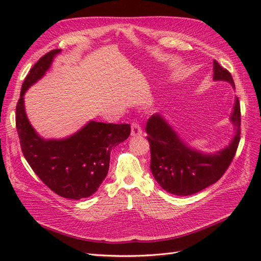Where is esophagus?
Listing matches in <instances>:
<instances>
[{
	"mask_svg": "<svg viewBox=\"0 0 261 261\" xmlns=\"http://www.w3.org/2000/svg\"><path fill=\"white\" fill-rule=\"evenodd\" d=\"M143 134V129H141L140 125L138 123H133L132 124V130H130V135L132 136H140Z\"/></svg>",
	"mask_w": 261,
	"mask_h": 261,
	"instance_id": "obj_1",
	"label": "esophagus"
}]
</instances>
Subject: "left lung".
<instances>
[{"label":"left lung","instance_id":"left-lung-1","mask_svg":"<svg viewBox=\"0 0 261 261\" xmlns=\"http://www.w3.org/2000/svg\"><path fill=\"white\" fill-rule=\"evenodd\" d=\"M213 81L226 82L235 88L232 75L217 61H213ZM230 120L235 129L231 143L217 152L204 153L188 146L160 113L150 117L146 126L151 153L150 170L158 184L170 194L188 196L219 180L231 164L240 143L241 107L238 97Z\"/></svg>","mask_w":261,"mask_h":261}]
</instances>
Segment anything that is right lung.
Segmentation results:
<instances>
[{"label": "right lung", "mask_w": 261, "mask_h": 261, "mask_svg": "<svg viewBox=\"0 0 261 261\" xmlns=\"http://www.w3.org/2000/svg\"><path fill=\"white\" fill-rule=\"evenodd\" d=\"M61 50L46 53L30 69L22 83L16 106V128L27 162L51 191L68 199L87 198L106 178L112 149L127 139L129 124L87 123L77 133L62 139H45L30 124L23 96L45 75Z\"/></svg>", "instance_id": "right-lung-1"}]
</instances>
